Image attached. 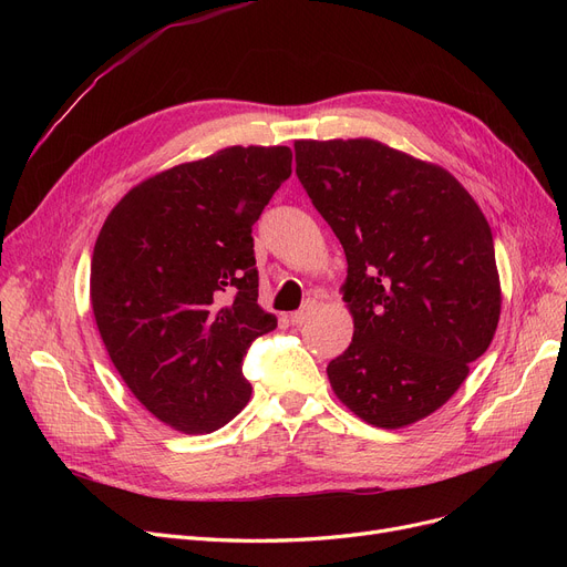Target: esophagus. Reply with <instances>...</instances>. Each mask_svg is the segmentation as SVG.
<instances>
[{
    "mask_svg": "<svg viewBox=\"0 0 567 567\" xmlns=\"http://www.w3.org/2000/svg\"><path fill=\"white\" fill-rule=\"evenodd\" d=\"M315 310H317V301H306L303 303V308L301 310H296L289 319H291V323H296V326H303L312 315H315Z\"/></svg>",
    "mask_w": 567,
    "mask_h": 567,
    "instance_id": "esophagus-1",
    "label": "esophagus"
}]
</instances>
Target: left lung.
<instances>
[{"label": "left lung", "mask_w": 567, "mask_h": 567, "mask_svg": "<svg viewBox=\"0 0 567 567\" xmlns=\"http://www.w3.org/2000/svg\"><path fill=\"white\" fill-rule=\"evenodd\" d=\"M296 176L347 255L353 338L336 395L398 430L449 402L501 315L492 229L443 167L374 140H299Z\"/></svg>", "instance_id": "1"}]
</instances>
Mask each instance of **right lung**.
Masks as SVG:
<instances>
[{
	"instance_id": "add662e5",
	"label": "right lung",
	"mask_w": 567,
	"mask_h": 567,
	"mask_svg": "<svg viewBox=\"0 0 567 567\" xmlns=\"http://www.w3.org/2000/svg\"><path fill=\"white\" fill-rule=\"evenodd\" d=\"M289 174V146H229L146 178L96 238L103 344L131 393L178 432H216L250 400L244 355L278 326L257 303L252 225Z\"/></svg>"
}]
</instances>
